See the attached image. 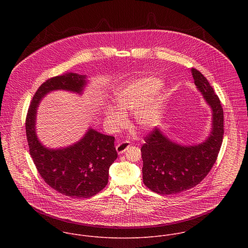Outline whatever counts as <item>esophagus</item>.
Here are the masks:
<instances>
[{
    "mask_svg": "<svg viewBox=\"0 0 248 248\" xmlns=\"http://www.w3.org/2000/svg\"><path fill=\"white\" fill-rule=\"evenodd\" d=\"M129 147H130V143H129V141H123L118 143V144L115 146V149H116V151H117L118 154H122V153H124Z\"/></svg>",
    "mask_w": 248,
    "mask_h": 248,
    "instance_id": "1",
    "label": "esophagus"
}]
</instances>
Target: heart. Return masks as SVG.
I'll return each instance as SVG.
<instances>
[{"instance_id":"obj_1","label":"heart","mask_w":248,"mask_h":248,"mask_svg":"<svg viewBox=\"0 0 248 248\" xmlns=\"http://www.w3.org/2000/svg\"><path fill=\"white\" fill-rule=\"evenodd\" d=\"M161 88L162 81L158 78H137L119 86L113 93V100L116 108L122 111L138 108L137 122L143 128H151L156 124L161 115L160 100L152 99ZM118 110L113 107H107L104 110L108 123L114 127L120 126L125 121L124 114Z\"/></svg>"}]
</instances>
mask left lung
<instances>
[{
  "instance_id": "1",
  "label": "left lung",
  "mask_w": 248,
  "mask_h": 248,
  "mask_svg": "<svg viewBox=\"0 0 248 248\" xmlns=\"http://www.w3.org/2000/svg\"><path fill=\"white\" fill-rule=\"evenodd\" d=\"M194 83L212 108V132L199 145L181 146L154 128L141 147L144 184L160 195L177 194L198 185L215 164L223 138V109L208 80L192 69Z\"/></svg>"
}]
</instances>
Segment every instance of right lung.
<instances>
[{"label":"right lung","mask_w":248,"mask_h":248,"mask_svg":"<svg viewBox=\"0 0 248 248\" xmlns=\"http://www.w3.org/2000/svg\"><path fill=\"white\" fill-rule=\"evenodd\" d=\"M85 85L86 75L77 73L47 79L34 93L26 118L27 140L36 169L49 187L71 198H91L105 188L108 168L117 157L114 138L90 129L72 146L46 149L36 137V109L47 93L66 90L80 93Z\"/></svg>","instance_id":"add662e5"}]
</instances>
